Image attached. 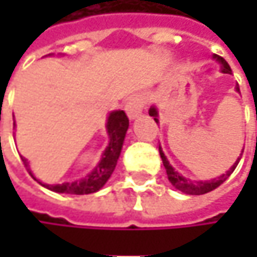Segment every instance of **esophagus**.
Instances as JSON below:
<instances>
[{"instance_id":"obj_1","label":"esophagus","mask_w":257,"mask_h":257,"mask_svg":"<svg viewBox=\"0 0 257 257\" xmlns=\"http://www.w3.org/2000/svg\"><path fill=\"white\" fill-rule=\"evenodd\" d=\"M144 104H146V102H144V98H143L141 95H134V96H131L128 101H126V104H125V111H126L129 119L138 117V116L141 114L143 108H144Z\"/></svg>"}]
</instances>
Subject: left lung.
I'll use <instances>...</instances> for the list:
<instances>
[{"label":"left lung","mask_w":257,"mask_h":257,"mask_svg":"<svg viewBox=\"0 0 257 257\" xmlns=\"http://www.w3.org/2000/svg\"><path fill=\"white\" fill-rule=\"evenodd\" d=\"M214 58L222 64V71H223V73H226V74H231L232 70H231V67H229V64H228L222 56L214 55ZM235 89L239 92V86H236ZM149 114L155 119V122H156V123L159 122V120H158V110H156L155 107H152V108L149 110ZM159 155H161V158H162L164 167H165V170H167V176H168V180L171 181V184H173L176 189H179L180 192H184V193H189V195H204V193H208V192L214 190L216 187H219L223 181H226V180H228V177H229L232 173H233V170L236 168V165H238V162H239V159H241V158H239V159L232 165L231 170H229L226 174H222V176H220V177H217V179L208 180V181H192V180H187V179H184V177H181L177 171H174V168L170 165V162H168L167 156L164 155V152H162L161 146H159Z\"/></svg>","instance_id":"obj_1"}]
</instances>
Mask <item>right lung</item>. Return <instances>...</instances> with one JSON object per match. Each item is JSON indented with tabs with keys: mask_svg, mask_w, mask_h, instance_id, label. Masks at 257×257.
<instances>
[{
	"mask_svg": "<svg viewBox=\"0 0 257 257\" xmlns=\"http://www.w3.org/2000/svg\"><path fill=\"white\" fill-rule=\"evenodd\" d=\"M128 126L129 119L123 110L110 113L108 120H107V132H108V137H110V143H108L105 152L102 153V158H101L99 164L95 167V170L90 174H87L84 179L73 181V183L44 184V183L40 181V184L47 187L49 190H53V192H58V193L87 195V193L98 192L107 183V180L111 177V174H113V171H114V168L117 165V159H119L120 152H122V146H123V140H125ZM21 159L25 164V167H28V161L25 158L21 156ZM29 174L32 176V173H29Z\"/></svg>",
	"mask_w": 257,
	"mask_h": 257,
	"instance_id": "1",
	"label": "right lung"
}]
</instances>
